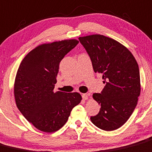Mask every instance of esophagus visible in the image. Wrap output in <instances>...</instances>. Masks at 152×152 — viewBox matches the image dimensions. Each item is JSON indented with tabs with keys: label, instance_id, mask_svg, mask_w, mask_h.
<instances>
[{
	"label": "esophagus",
	"instance_id": "1",
	"mask_svg": "<svg viewBox=\"0 0 152 152\" xmlns=\"http://www.w3.org/2000/svg\"><path fill=\"white\" fill-rule=\"evenodd\" d=\"M88 96H89V94H83L82 95V99H83L84 100H86L88 99Z\"/></svg>",
	"mask_w": 152,
	"mask_h": 152
}]
</instances>
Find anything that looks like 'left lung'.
I'll use <instances>...</instances> for the list:
<instances>
[{
    "mask_svg": "<svg viewBox=\"0 0 152 152\" xmlns=\"http://www.w3.org/2000/svg\"><path fill=\"white\" fill-rule=\"evenodd\" d=\"M91 58L95 73L102 75L105 86L93 98L101 105L97 115L91 117L96 127L113 131L126 123L136 107L140 94L137 62L120 42L102 35L79 37Z\"/></svg>",
    "mask_w": 152,
    "mask_h": 152,
    "instance_id": "8db88e82",
    "label": "left lung"
}]
</instances>
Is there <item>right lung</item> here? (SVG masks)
Instances as JSON below:
<instances>
[{
	"mask_svg": "<svg viewBox=\"0 0 152 152\" xmlns=\"http://www.w3.org/2000/svg\"><path fill=\"white\" fill-rule=\"evenodd\" d=\"M79 44L76 39L39 45L24 57L14 85L16 105L36 129L47 133L59 130L72 109L79 104V93L54 92L60 61Z\"/></svg>",
	"mask_w": 152,
	"mask_h": 152,
	"instance_id": "add662e5",
	"label": "right lung"
}]
</instances>
